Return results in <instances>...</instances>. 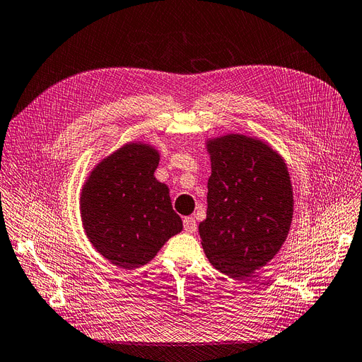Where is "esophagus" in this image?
<instances>
[{
  "mask_svg": "<svg viewBox=\"0 0 362 362\" xmlns=\"http://www.w3.org/2000/svg\"><path fill=\"white\" fill-rule=\"evenodd\" d=\"M182 223H184V230L187 231V233H194V231L197 230V223L193 216H185Z\"/></svg>",
  "mask_w": 362,
  "mask_h": 362,
  "instance_id": "obj_1",
  "label": "esophagus"
}]
</instances>
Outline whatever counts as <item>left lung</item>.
Instances as JSON below:
<instances>
[{"label":"left lung","instance_id":"1","mask_svg":"<svg viewBox=\"0 0 362 362\" xmlns=\"http://www.w3.org/2000/svg\"><path fill=\"white\" fill-rule=\"evenodd\" d=\"M211 157L206 218L199 224L209 263L231 278L250 276L278 254L290 231V172L267 142L240 134L206 141Z\"/></svg>","mask_w":362,"mask_h":362}]
</instances>
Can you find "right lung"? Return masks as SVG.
I'll use <instances>...</instances> for the list:
<instances>
[{
	"label": "right lung",
	"instance_id": "right-lung-1",
	"mask_svg": "<svg viewBox=\"0 0 362 362\" xmlns=\"http://www.w3.org/2000/svg\"><path fill=\"white\" fill-rule=\"evenodd\" d=\"M160 154L144 142H129L103 158L80 194L86 236L108 262L136 269L157 255L182 230L172 209L168 185L154 170Z\"/></svg>",
	"mask_w": 362,
	"mask_h": 362
}]
</instances>
